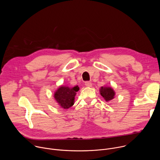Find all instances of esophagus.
Instances as JSON below:
<instances>
[{
  "instance_id": "obj_1",
  "label": "esophagus",
  "mask_w": 160,
  "mask_h": 160,
  "mask_svg": "<svg viewBox=\"0 0 160 160\" xmlns=\"http://www.w3.org/2000/svg\"><path fill=\"white\" fill-rule=\"evenodd\" d=\"M85 85L86 87H91L92 86V83H91L90 82H86Z\"/></svg>"
}]
</instances>
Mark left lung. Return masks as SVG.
Masks as SVG:
<instances>
[{
  "label": "left lung",
  "instance_id": "left-lung-1",
  "mask_svg": "<svg viewBox=\"0 0 160 160\" xmlns=\"http://www.w3.org/2000/svg\"><path fill=\"white\" fill-rule=\"evenodd\" d=\"M100 94L106 102H109L115 98V92L111 87H101L99 88Z\"/></svg>",
  "mask_w": 160,
  "mask_h": 160
}]
</instances>
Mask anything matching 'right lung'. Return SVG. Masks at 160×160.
I'll list each match as a JSON object with an SVG mask.
<instances>
[{
	"instance_id": "right-lung-1",
	"label": "right lung",
	"mask_w": 160,
	"mask_h": 160,
	"mask_svg": "<svg viewBox=\"0 0 160 160\" xmlns=\"http://www.w3.org/2000/svg\"><path fill=\"white\" fill-rule=\"evenodd\" d=\"M78 90V86L69 87L61 85L54 92V99L61 108H70L74 104L75 97Z\"/></svg>"
}]
</instances>
